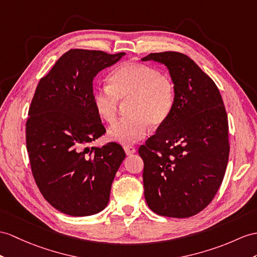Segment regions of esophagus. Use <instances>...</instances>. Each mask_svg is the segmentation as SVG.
<instances>
[{
  "instance_id": "1",
  "label": "esophagus",
  "mask_w": 257,
  "mask_h": 257,
  "mask_svg": "<svg viewBox=\"0 0 257 257\" xmlns=\"http://www.w3.org/2000/svg\"><path fill=\"white\" fill-rule=\"evenodd\" d=\"M124 152H125V154H126L127 156H131V155H133L136 152V149L133 146L126 145V146H124Z\"/></svg>"
}]
</instances>
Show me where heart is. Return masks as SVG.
Returning a JSON list of instances; mask_svg holds the SVG:
<instances>
[{
	"mask_svg": "<svg viewBox=\"0 0 257 257\" xmlns=\"http://www.w3.org/2000/svg\"><path fill=\"white\" fill-rule=\"evenodd\" d=\"M109 87H96L92 104L99 117L112 123L118 111V100H130L131 116L114 123L108 131L111 141L130 145L142 140L154 126L164 123L176 103V86L170 77L146 64L125 62L108 77Z\"/></svg>",
	"mask_w": 257,
	"mask_h": 257,
	"instance_id": "heart-1",
	"label": "heart"
}]
</instances>
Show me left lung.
<instances>
[{"label":"left lung","instance_id":"left-lung-1","mask_svg":"<svg viewBox=\"0 0 257 257\" xmlns=\"http://www.w3.org/2000/svg\"><path fill=\"white\" fill-rule=\"evenodd\" d=\"M142 60L165 64L176 86L171 114L139 149L146 203L160 216L191 217L207 207L223 180L227 112L214 80L187 55L167 51Z\"/></svg>","mask_w":257,"mask_h":257}]
</instances>
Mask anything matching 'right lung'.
Listing matches in <instances>:
<instances>
[{"mask_svg": "<svg viewBox=\"0 0 257 257\" xmlns=\"http://www.w3.org/2000/svg\"><path fill=\"white\" fill-rule=\"evenodd\" d=\"M124 52L72 49L37 86L26 123L31 171L46 201L63 214H98L125 158L121 145H88L105 133L92 104V81Z\"/></svg>", "mask_w": 257, "mask_h": 257, "instance_id": "1", "label": "right lung"}]
</instances>
